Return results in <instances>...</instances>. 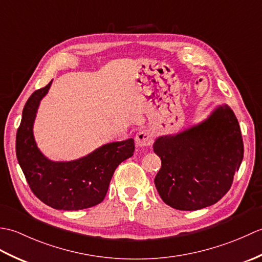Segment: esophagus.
Returning a JSON list of instances; mask_svg holds the SVG:
<instances>
[{
	"label": "esophagus",
	"mask_w": 262,
	"mask_h": 262,
	"mask_svg": "<svg viewBox=\"0 0 262 262\" xmlns=\"http://www.w3.org/2000/svg\"><path fill=\"white\" fill-rule=\"evenodd\" d=\"M152 142V134L148 130H141L135 136V144L137 146H147Z\"/></svg>",
	"instance_id": "esophagus-1"
}]
</instances>
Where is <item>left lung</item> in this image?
<instances>
[{"instance_id":"obj_1","label":"left lung","mask_w":262,"mask_h":262,"mask_svg":"<svg viewBox=\"0 0 262 262\" xmlns=\"http://www.w3.org/2000/svg\"><path fill=\"white\" fill-rule=\"evenodd\" d=\"M161 169L154 179L163 202L179 210L214 205L229 191L243 160L238 121L222 103L204 119L155 138Z\"/></svg>"}]
</instances>
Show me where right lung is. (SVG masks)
I'll return each mask as SVG.
<instances>
[{"label": "right lung", "mask_w": 262, "mask_h": 262, "mask_svg": "<svg viewBox=\"0 0 262 262\" xmlns=\"http://www.w3.org/2000/svg\"><path fill=\"white\" fill-rule=\"evenodd\" d=\"M52 83L33 92L26 102L16 133V159L32 192L42 203L60 210L90 208L104 199L117 166L134 154V140L103 144L71 161L47 158L37 145L33 126Z\"/></svg>", "instance_id": "obj_1"}]
</instances>
